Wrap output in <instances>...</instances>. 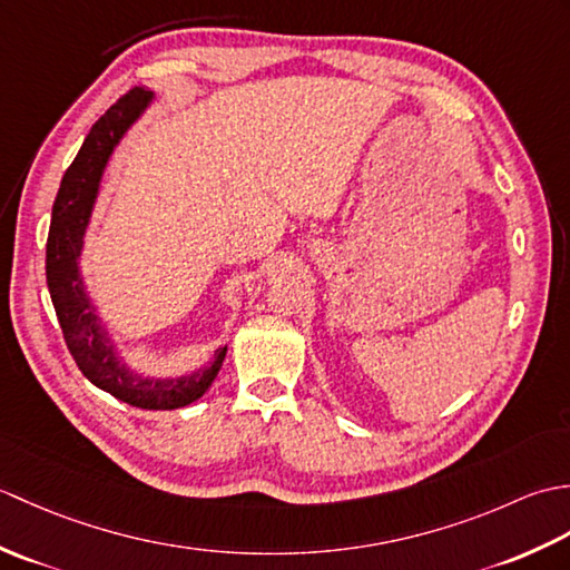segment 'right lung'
<instances>
[{"label": "right lung", "mask_w": 570, "mask_h": 570, "mask_svg": "<svg viewBox=\"0 0 570 570\" xmlns=\"http://www.w3.org/2000/svg\"><path fill=\"white\" fill-rule=\"evenodd\" d=\"M154 100L156 95L139 85L125 98H119L85 137L76 161L60 180L53 203L46 242V282L66 345L85 377L129 406L171 411L193 404L208 392L223 367L227 343L217 347L213 360L205 365L178 377H154V374L131 370L129 362L119 355L98 306L92 304L88 282L80 269L85 235L90 229L105 168L119 141L139 122Z\"/></svg>", "instance_id": "add662e5"}]
</instances>
